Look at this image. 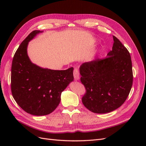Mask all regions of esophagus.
Masks as SVG:
<instances>
[{
  "instance_id": "34e87169",
  "label": "esophagus",
  "mask_w": 146,
  "mask_h": 146,
  "mask_svg": "<svg viewBox=\"0 0 146 146\" xmlns=\"http://www.w3.org/2000/svg\"><path fill=\"white\" fill-rule=\"evenodd\" d=\"M73 76L74 78L75 79V80H78L79 79V76H80V74H79V72L78 68H74L73 70Z\"/></svg>"
}]
</instances>
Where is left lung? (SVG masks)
Here are the masks:
<instances>
[{"label": "left lung", "mask_w": 146, "mask_h": 146, "mask_svg": "<svg viewBox=\"0 0 146 146\" xmlns=\"http://www.w3.org/2000/svg\"><path fill=\"white\" fill-rule=\"evenodd\" d=\"M112 50L104 58L84 63L80 67V81L86 89L82 103L96 113L110 112L124 103L131 90L133 74L130 54L113 36Z\"/></svg>", "instance_id": "8db88e82"}]
</instances>
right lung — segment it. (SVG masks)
Listing matches in <instances>:
<instances>
[{
    "label": "right lung",
    "mask_w": 146,
    "mask_h": 146,
    "mask_svg": "<svg viewBox=\"0 0 146 146\" xmlns=\"http://www.w3.org/2000/svg\"><path fill=\"white\" fill-rule=\"evenodd\" d=\"M40 31L35 30L15 52L11 68V92L18 105L33 115L50 114L60 104L61 94L74 79L73 68L65 70L42 68L31 63L27 55L28 42Z\"/></svg>",
    "instance_id": "1"
}]
</instances>
